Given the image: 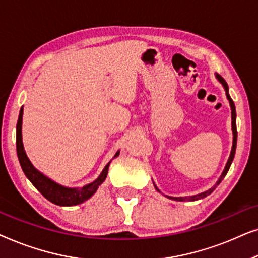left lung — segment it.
Wrapping results in <instances>:
<instances>
[{"instance_id":"obj_1","label":"left lung","mask_w":258,"mask_h":258,"mask_svg":"<svg viewBox=\"0 0 258 258\" xmlns=\"http://www.w3.org/2000/svg\"><path fill=\"white\" fill-rule=\"evenodd\" d=\"M215 76H216V79L218 80V82H220L222 86H223L224 90H225V95H227V98L229 101V104H230V108H231V128H232V148H231V151H230V156L228 158V162L227 164H225L224 167V170L222 172V175L220 176V178H218V181L216 182V184H215L213 188L208 189L207 191L204 192H201V194H197V195H194V196H185V197H171V196H167L168 199L170 200H175V201H197V200H201L203 199V197H206L211 194L215 190V188L220 184L222 182V179L224 178V176L227 175V172L229 170V168H230V165L232 163V160H234V156H235V151H236V144H237V129H236V109H235V103L234 101L231 100L230 95H229V87L227 82H225V80L222 77L221 75H218V74H215ZM155 185V184H154ZM155 189L157 190V191H160V190L157 189V186L155 185Z\"/></svg>"}]
</instances>
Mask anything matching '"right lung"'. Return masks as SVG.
I'll list each match as a JSON object with an SVG mask.
<instances>
[{
    "mask_svg": "<svg viewBox=\"0 0 258 258\" xmlns=\"http://www.w3.org/2000/svg\"><path fill=\"white\" fill-rule=\"evenodd\" d=\"M22 118H23V107L21 108L19 119H17L16 125V150L17 157H19L21 168L27 176V178L33 183V185L43 195L48 201L51 203L57 204L61 207H72L77 206V204L83 203L84 201L89 200L95 192L97 191L98 186L105 181L108 175V169L110 165L111 161L105 165L100 176L89 184H86L81 188H69L58 184L50 179L47 176L42 174L40 170H37L31 163L29 158H28L26 150H24L23 142H22ZM119 155V150L115 154V157Z\"/></svg>",
    "mask_w": 258,
    "mask_h": 258,
    "instance_id": "right-lung-1",
    "label": "right lung"
}]
</instances>
